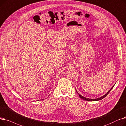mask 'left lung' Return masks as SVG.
Returning <instances> with one entry per match:
<instances>
[{
  "label": "left lung",
  "mask_w": 126,
  "mask_h": 126,
  "mask_svg": "<svg viewBox=\"0 0 126 126\" xmlns=\"http://www.w3.org/2000/svg\"><path fill=\"white\" fill-rule=\"evenodd\" d=\"M114 86L109 90L108 91V92H107L104 95H103V96H101V97H99V98H95V99H92V98H87V97H84V96H82V95H81L80 94H79V93L77 92V91H76V92H77V93L79 94V97L81 98H82V99H84V100H87V101H97V100H101V99H103L104 98H105L106 96L108 94V93L110 92V91L112 89V88H113V87H114Z\"/></svg>",
  "instance_id": "1"
}]
</instances>
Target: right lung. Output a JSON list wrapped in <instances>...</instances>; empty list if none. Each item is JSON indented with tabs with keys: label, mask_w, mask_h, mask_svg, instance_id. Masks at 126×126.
<instances>
[{
	"label": "right lung",
	"mask_w": 126,
	"mask_h": 126,
	"mask_svg": "<svg viewBox=\"0 0 126 126\" xmlns=\"http://www.w3.org/2000/svg\"><path fill=\"white\" fill-rule=\"evenodd\" d=\"M41 100H43V99H41Z\"/></svg>",
	"instance_id": "right-lung-1"
}]
</instances>
